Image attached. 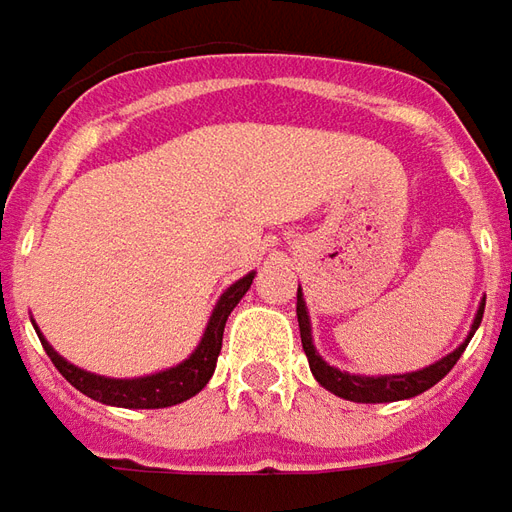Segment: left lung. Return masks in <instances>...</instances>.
<instances>
[{
    "instance_id": "obj_1",
    "label": "left lung",
    "mask_w": 512,
    "mask_h": 512,
    "mask_svg": "<svg viewBox=\"0 0 512 512\" xmlns=\"http://www.w3.org/2000/svg\"><path fill=\"white\" fill-rule=\"evenodd\" d=\"M298 329H301V343L303 351H306V359H309V368H312V376H315L320 387H326L334 396L345 398V401H357V404H387V401H404V398L421 396L429 387L435 384L449 373L457 359L463 357L465 345L471 343L474 331L479 329L482 323V312H485V301L479 303L477 315H474V323H471V331L465 337V343H460L451 354H446L443 359H438L435 365H426L421 370H410V373H387V376H362V373H348V370H340L329 365L326 359L317 354L315 343H312V320H309V312H306V301H303V292L298 287Z\"/></svg>"
}]
</instances>
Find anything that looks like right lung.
<instances>
[{
	"instance_id": "right-lung-1",
	"label": "right lung",
	"mask_w": 512,
	"mask_h": 512,
	"mask_svg": "<svg viewBox=\"0 0 512 512\" xmlns=\"http://www.w3.org/2000/svg\"><path fill=\"white\" fill-rule=\"evenodd\" d=\"M253 276L256 273H248L239 281H234L228 290L222 292L220 301L214 303L211 309L209 323H206V331L200 337L197 348L189 354V357L172 365L167 370H158V373H150V376H136V379H111V376H97V373H88V370L77 368L52 348V345L44 340V334L38 331V340L44 345L47 357L52 359V365L61 370L63 379L77 387L83 396L94 398L100 404H108V407H125V410H161V407H172V404H181L186 398L197 396L209 379L214 376V368H217V357H220L222 348V331H225V320L234 312V306L242 301V295L250 290L253 284Z\"/></svg>"
}]
</instances>
